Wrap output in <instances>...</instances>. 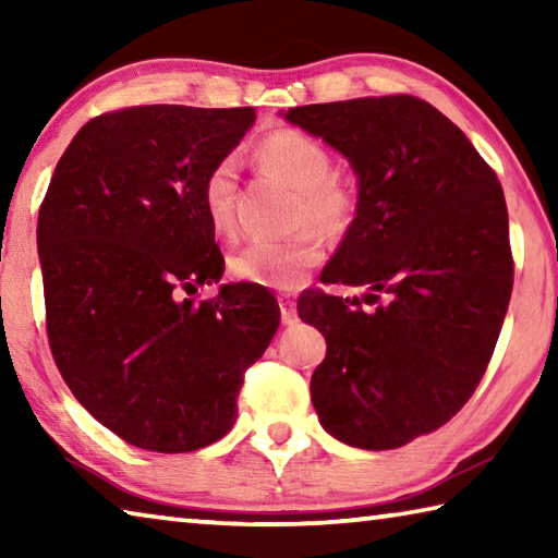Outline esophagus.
I'll list each match as a JSON object with an SVG mask.
<instances>
[{"mask_svg":"<svg viewBox=\"0 0 558 558\" xmlns=\"http://www.w3.org/2000/svg\"><path fill=\"white\" fill-rule=\"evenodd\" d=\"M280 319L282 325H295L298 323V305H295V298L290 295H280Z\"/></svg>","mask_w":558,"mask_h":558,"instance_id":"esophagus-1","label":"esophagus"}]
</instances>
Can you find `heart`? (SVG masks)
<instances>
[{
	"label": "heart",
	"mask_w": 558,
	"mask_h": 558,
	"mask_svg": "<svg viewBox=\"0 0 558 558\" xmlns=\"http://www.w3.org/2000/svg\"><path fill=\"white\" fill-rule=\"evenodd\" d=\"M260 167L295 189L292 223H313L327 235H339L352 226L359 206L356 186L349 177L332 172V155L319 140L300 130H272L256 145ZM239 169L231 157L209 167L202 182V206L216 233L233 239ZM325 258V241L315 229H300L282 241H253L233 253L229 270L235 280L272 290L298 288L307 272Z\"/></svg>",
	"instance_id": "1"
}]
</instances>
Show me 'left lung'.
<instances>
[{"label":"left lung","instance_id":"left-lung-1","mask_svg":"<svg viewBox=\"0 0 558 558\" xmlns=\"http://www.w3.org/2000/svg\"><path fill=\"white\" fill-rule=\"evenodd\" d=\"M286 118L354 167L356 216L319 280L369 286L374 305L300 295V317L327 342L313 405L347 446L401 448L446 426L493 359L514 282L502 184L421 98L319 102Z\"/></svg>","mask_w":558,"mask_h":558}]
</instances>
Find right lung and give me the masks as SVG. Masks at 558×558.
I'll return each instance as SVG.
<instances>
[{
	"mask_svg": "<svg viewBox=\"0 0 558 558\" xmlns=\"http://www.w3.org/2000/svg\"><path fill=\"white\" fill-rule=\"evenodd\" d=\"M253 120V108L102 112L53 169L36 229L49 347L83 409L130 446L223 438L280 325L278 302L248 282L192 298L223 272L204 174Z\"/></svg>",
	"mask_w": 558,
	"mask_h": 558,
	"instance_id": "right-lung-1",
	"label": "right lung"
}]
</instances>
